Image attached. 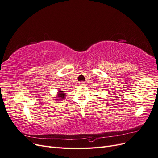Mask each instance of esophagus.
I'll list each match as a JSON object with an SVG mask.
<instances>
[{
  "label": "esophagus",
  "instance_id": "esophagus-1",
  "mask_svg": "<svg viewBox=\"0 0 158 158\" xmlns=\"http://www.w3.org/2000/svg\"><path fill=\"white\" fill-rule=\"evenodd\" d=\"M79 84L80 85H84L85 84V82H84V81H81V82H79Z\"/></svg>",
  "mask_w": 158,
  "mask_h": 158
}]
</instances>
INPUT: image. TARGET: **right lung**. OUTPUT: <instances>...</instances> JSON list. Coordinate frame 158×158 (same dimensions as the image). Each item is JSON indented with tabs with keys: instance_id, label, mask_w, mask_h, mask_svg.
<instances>
[{
	"instance_id": "obj_1",
	"label": "right lung",
	"mask_w": 158,
	"mask_h": 158,
	"mask_svg": "<svg viewBox=\"0 0 158 158\" xmlns=\"http://www.w3.org/2000/svg\"><path fill=\"white\" fill-rule=\"evenodd\" d=\"M65 91H63L62 89H59L58 90V92H57V95H56V97L57 98V100H63V99H66V94L65 93Z\"/></svg>"
}]
</instances>
